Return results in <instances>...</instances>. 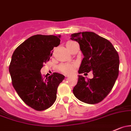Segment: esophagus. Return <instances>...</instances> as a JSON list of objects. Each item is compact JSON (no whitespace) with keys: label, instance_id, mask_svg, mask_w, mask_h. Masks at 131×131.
Segmentation results:
<instances>
[{"label":"esophagus","instance_id":"esophagus-1","mask_svg":"<svg viewBox=\"0 0 131 131\" xmlns=\"http://www.w3.org/2000/svg\"><path fill=\"white\" fill-rule=\"evenodd\" d=\"M69 76H66V77H68Z\"/></svg>","mask_w":131,"mask_h":131}]
</instances>
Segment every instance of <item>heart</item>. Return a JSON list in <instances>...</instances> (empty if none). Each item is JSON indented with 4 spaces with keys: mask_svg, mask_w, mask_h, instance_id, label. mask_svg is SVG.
I'll return each mask as SVG.
<instances>
[{
    "mask_svg": "<svg viewBox=\"0 0 131 131\" xmlns=\"http://www.w3.org/2000/svg\"><path fill=\"white\" fill-rule=\"evenodd\" d=\"M73 42V41H69L68 42ZM75 64L74 63H68V64H62L60 67V70L62 71L63 73L65 74H70L73 71L74 69H75Z\"/></svg>",
    "mask_w": 131,
    "mask_h": 131,
    "instance_id": "obj_1",
    "label": "heart"
}]
</instances>
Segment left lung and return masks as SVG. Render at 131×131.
Returning <instances> with one entry per match:
<instances>
[{"label":"left lung","instance_id":"1","mask_svg":"<svg viewBox=\"0 0 131 131\" xmlns=\"http://www.w3.org/2000/svg\"><path fill=\"white\" fill-rule=\"evenodd\" d=\"M71 39L79 43L84 56L78 73L92 71L93 75L87 80L78 75L74 95L86 104L100 102L110 93L119 75L118 53L109 41L93 32L74 33Z\"/></svg>","mask_w":131,"mask_h":131}]
</instances>
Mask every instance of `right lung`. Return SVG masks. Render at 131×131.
<instances>
[{
    "label": "right lung",
    "mask_w": 131,
    "mask_h": 131,
    "mask_svg": "<svg viewBox=\"0 0 131 131\" xmlns=\"http://www.w3.org/2000/svg\"><path fill=\"white\" fill-rule=\"evenodd\" d=\"M60 37L32 36L20 44L12 56L9 70L12 85L23 102L36 111H44L54 104L59 84L64 78L58 73L44 78L40 71L52 56L53 48L60 44Z\"/></svg>",
    "instance_id": "obj_1"
}]
</instances>
